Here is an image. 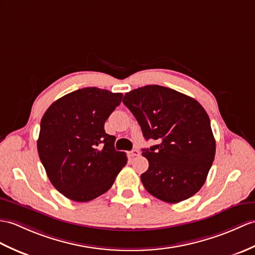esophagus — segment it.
<instances>
[{
    "instance_id": "1",
    "label": "esophagus",
    "mask_w": 255,
    "mask_h": 255,
    "mask_svg": "<svg viewBox=\"0 0 255 255\" xmlns=\"http://www.w3.org/2000/svg\"><path fill=\"white\" fill-rule=\"evenodd\" d=\"M140 154V152L138 150H131L130 152H128V155L130 158H133L135 156H138Z\"/></svg>"
}]
</instances>
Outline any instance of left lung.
<instances>
[{
    "mask_svg": "<svg viewBox=\"0 0 255 255\" xmlns=\"http://www.w3.org/2000/svg\"><path fill=\"white\" fill-rule=\"evenodd\" d=\"M145 140L157 144L142 149L149 168L141 175L145 190L167 203L197 193L215 157L210 117L193 98L166 87L150 85L127 92L123 99Z\"/></svg>",
    "mask_w": 255,
    "mask_h": 255,
    "instance_id": "left-lung-1",
    "label": "left lung"
}]
</instances>
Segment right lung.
I'll return each instance as SVG.
<instances>
[{"mask_svg": "<svg viewBox=\"0 0 255 255\" xmlns=\"http://www.w3.org/2000/svg\"><path fill=\"white\" fill-rule=\"evenodd\" d=\"M123 94L96 87L82 88L56 100L40 124V161L57 191L76 202L100 197L127 164L116 151L115 137L104 124L122 102Z\"/></svg>", "mask_w": 255, "mask_h": 255, "instance_id": "right-lung-1", "label": "right lung"}]
</instances>
